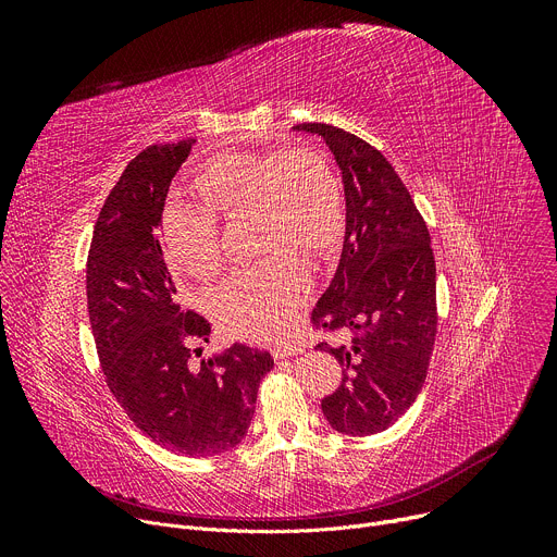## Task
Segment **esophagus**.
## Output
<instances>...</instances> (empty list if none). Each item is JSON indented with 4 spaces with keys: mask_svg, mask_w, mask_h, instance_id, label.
Here are the masks:
<instances>
[{
    "mask_svg": "<svg viewBox=\"0 0 557 557\" xmlns=\"http://www.w3.org/2000/svg\"><path fill=\"white\" fill-rule=\"evenodd\" d=\"M300 352L298 345H280V347H273V359H286V357H294Z\"/></svg>",
    "mask_w": 557,
    "mask_h": 557,
    "instance_id": "obj_1",
    "label": "esophagus"
}]
</instances>
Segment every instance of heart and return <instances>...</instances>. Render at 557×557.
Here are the masks:
<instances>
[{
	"instance_id": "obj_1",
	"label": "heart",
	"mask_w": 557,
	"mask_h": 557,
	"mask_svg": "<svg viewBox=\"0 0 557 557\" xmlns=\"http://www.w3.org/2000/svg\"><path fill=\"white\" fill-rule=\"evenodd\" d=\"M205 202H169L164 244L183 271L210 280L223 267L221 221L257 216V263L232 273L214 294L216 323L232 336L271 343L286 334L311 290L298 250L327 255L341 239L345 202L338 175L315 151L219 153L196 173Z\"/></svg>"
}]
</instances>
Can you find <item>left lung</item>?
<instances>
[{"label":"left lung","mask_w":557,"mask_h":557,"mask_svg":"<svg viewBox=\"0 0 557 557\" xmlns=\"http://www.w3.org/2000/svg\"><path fill=\"white\" fill-rule=\"evenodd\" d=\"M323 135L345 187V242L336 275L313 307L318 343L341 363V384L320 406L345 435L393 426L420 395L437 327L435 259L426 223L397 171L366 139L330 124Z\"/></svg>","instance_id":"1"}]
</instances>
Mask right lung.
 I'll use <instances>...</instances> for the list:
<instances>
[{
	"mask_svg": "<svg viewBox=\"0 0 557 557\" xmlns=\"http://www.w3.org/2000/svg\"><path fill=\"white\" fill-rule=\"evenodd\" d=\"M196 139L153 144L110 189L87 252V311L106 384L133 424L173 454L205 458L244 441L269 352L234 343L196 361L210 323L183 309L162 250V212Z\"/></svg>",
	"mask_w": 557,
	"mask_h": 557,
	"instance_id": "1",
	"label": "right lung"
}]
</instances>
